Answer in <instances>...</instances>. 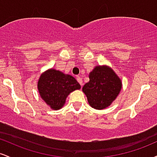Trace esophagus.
I'll return each mask as SVG.
<instances>
[{
    "mask_svg": "<svg viewBox=\"0 0 157 157\" xmlns=\"http://www.w3.org/2000/svg\"><path fill=\"white\" fill-rule=\"evenodd\" d=\"M77 82H78L79 83H80V84L81 85V86H82V85H83V82H82V78H81L80 77L77 76Z\"/></svg>",
    "mask_w": 157,
    "mask_h": 157,
    "instance_id": "34e87169",
    "label": "esophagus"
}]
</instances>
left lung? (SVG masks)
Masks as SVG:
<instances>
[{
    "label": "left lung",
    "mask_w": 157,
    "mask_h": 157,
    "mask_svg": "<svg viewBox=\"0 0 157 157\" xmlns=\"http://www.w3.org/2000/svg\"><path fill=\"white\" fill-rule=\"evenodd\" d=\"M89 82L82 87L90 106L105 109L116 100L122 89L121 79L110 66H97L89 73Z\"/></svg>",
    "instance_id": "left-lung-1"
}]
</instances>
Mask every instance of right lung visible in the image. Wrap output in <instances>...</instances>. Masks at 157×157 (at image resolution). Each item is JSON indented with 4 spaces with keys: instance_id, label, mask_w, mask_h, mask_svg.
<instances>
[{
    "instance_id": "obj_1",
    "label": "right lung",
    "mask_w": 157,
    "mask_h": 157,
    "mask_svg": "<svg viewBox=\"0 0 157 157\" xmlns=\"http://www.w3.org/2000/svg\"><path fill=\"white\" fill-rule=\"evenodd\" d=\"M80 88L75 77L55 68L43 72L37 81L40 96L54 110L60 109L69 94Z\"/></svg>"
}]
</instances>
